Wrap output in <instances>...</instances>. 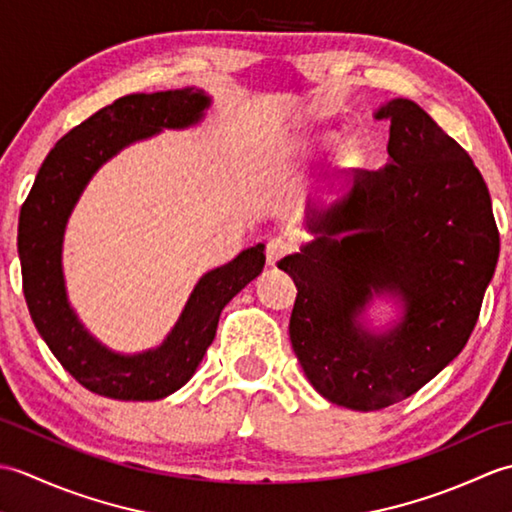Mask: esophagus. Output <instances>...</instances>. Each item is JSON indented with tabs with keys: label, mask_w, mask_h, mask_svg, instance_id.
<instances>
[{
	"label": "esophagus",
	"mask_w": 512,
	"mask_h": 512,
	"mask_svg": "<svg viewBox=\"0 0 512 512\" xmlns=\"http://www.w3.org/2000/svg\"><path fill=\"white\" fill-rule=\"evenodd\" d=\"M292 250V244L284 237H273L266 246V262L268 266H277Z\"/></svg>",
	"instance_id": "esophagus-1"
}]
</instances>
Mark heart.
Masks as SVG:
<instances>
[{"instance_id":"obj_1","label":"heart","mask_w":512,"mask_h":512,"mask_svg":"<svg viewBox=\"0 0 512 512\" xmlns=\"http://www.w3.org/2000/svg\"><path fill=\"white\" fill-rule=\"evenodd\" d=\"M332 140H334V134H330V132L314 136V143L323 145V147L330 145ZM361 156H363V147L356 138H345L339 145H336V158H339L341 165H356V162L361 160Z\"/></svg>"}]
</instances>
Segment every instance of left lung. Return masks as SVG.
<instances>
[{"mask_svg":"<svg viewBox=\"0 0 512 512\" xmlns=\"http://www.w3.org/2000/svg\"><path fill=\"white\" fill-rule=\"evenodd\" d=\"M374 116L389 121L387 165L308 213L314 239L279 262L297 286L290 341L303 372L325 400L354 411L409 398L464 350L499 257L471 156L409 99ZM374 296L401 308L385 331L362 319Z\"/></svg>","mask_w":512,"mask_h":512,"instance_id":"left-lung-1","label":"left lung"}]
</instances>
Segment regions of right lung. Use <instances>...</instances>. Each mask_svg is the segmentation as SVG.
<instances>
[{
  "instance_id": "obj_1",
  "label": "right lung",
  "mask_w": 512,
  "mask_h": 512,
  "mask_svg": "<svg viewBox=\"0 0 512 512\" xmlns=\"http://www.w3.org/2000/svg\"><path fill=\"white\" fill-rule=\"evenodd\" d=\"M209 107L211 96L195 88L123 96L54 145L21 206L17 248L30 317L65 372L99 396L160 400L187 385L215 339L226 303L264 270V244H257L202 275L165 341L136 354L103 345L68 299L63 235L94 173L138 140L198 125Z\"/></svg>"
}]
</instances>
